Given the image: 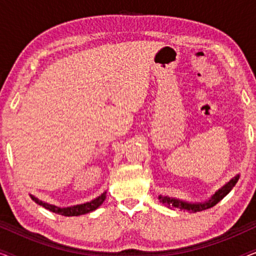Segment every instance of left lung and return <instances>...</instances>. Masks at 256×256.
<instances>
[{
    "instance_id": "1",
    "label": "left lung",
    "mask_w": 256,
    "mask_h": 256,
    "mask_svg": "<svg viewBox=\"0 0 256 256\" xmlns=\"http://www.w3.org/2000/svg\"><path fill=\"white\" fill-rule=\"evenodd\" d=\"M239 174H236V177H233L228 183H226L222 188H220L218 191L214 192V194L211 196V198H208V200H206L204 202H188L184 200H180V199H176V198H170L166 196H160L158 199L162 204L166 205L168 208H180L183 210V211H188L190 213H196V212H200L204 211V210L211 208L213 206L218 204V202L222 200L224 197H226L227 194H230V190L234 188V185L236 184V182L239 180Z\"/></svg>"
}]
</instances>
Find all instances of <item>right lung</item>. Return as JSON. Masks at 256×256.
I'll use <instances>...</instances> for the list:
<instances>
[{"mask_svg": "<svg viewBox=\"0 0 256 256\" xmlns=\"http://www.w3.org/2000/svg\"><path fill=\"white\" fill-rule=\"evenodd\" d=\"M30 197L32 200L36 202V204L43 206L48 211L54 212V213H58L60 216H82V214H86V213H90L96 210L99 206L102 204L106 199V192H104L102 194H100L99 197L93 199V200L84 202V204H79V205H74V206H68V208H59V206L56 205H51L48 202H42L40 199L34 197V196L30 194Z\"/></svg>", "mask_w": 256, "mask_h": 256, "instance_id": "add662e5", "label": "right lung"}]
</instances>
